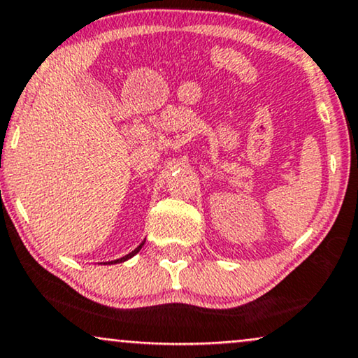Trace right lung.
<instances>
[{"instance_id": "add662e5", "label": "right lung", "mask_w": 358, "mask_h": 358, "mask_svg": "<svg viewBox=\"0 0 358 358\" xmlns=\"http://www.w3.org/2000/svg\"><path fill=\"white\" fill-rule=\"evenodd\" d=\"M144 245V242H143V244H141V245H138V247H136V249L134 250H132V252H129V254H127V255H124V257H121V259H117V260H111V262H108V264H119V262H124V260H127V259H131L132 257V255H136V254H138L139 252V250H141V247H143Z\"/></svg>"}]
</instances>
